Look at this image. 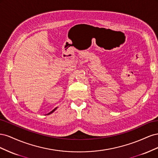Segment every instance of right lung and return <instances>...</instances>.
<instances>
[{"instance_id": "add662e5", "label": "right lung", "mask_w": 158, "mask_h": 158, "mask_svg": "<svg viewBox=\"0 0 158 158\" xmlns=\"http://www.w3.org/2000/svg\"><path fill=\"white\" fill-rule=\"evenodd\" d=\"M56 108H57V107H56V108H55V109H53V110H52V111H51V112H50V113H48V114H51V113H53V112H54V111H55V110H56Z\"/></svg>"}]
</instances>
